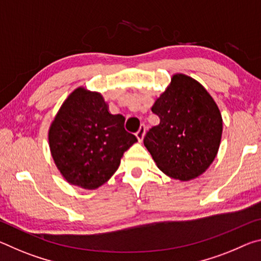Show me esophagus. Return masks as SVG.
<instances>
[{"mask_svg": "<svg viewBox=\"0 0 261 261\" xmlns=\"http://www.w3.org/2000/svg\"><path fill=\"white\" fill-rule=\"evenodd\" d=\"M145 134H146V126L140 125L139 130L136 132V137H137V139H138V141H143Z\"/></svg>", "mask_w": 261, "mask_h": 261, "instance_id": "esophagus-1", "label": "esophagus"}]
</instances>
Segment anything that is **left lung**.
<instances>
[{
    "instance_id": "1",
    "label": "left lung",
    "mask_w": 261,
    "mask_h": 261,
    "mask_svg": "<svg viewBox=\"0 0 261 261\" xmlns=\"http://www.w3.org/2000/svg\"><path fill=\"white\" fill-rule=\"evenodd\" d=\"M152 112L160 123L144 138L159 169L187 182L204 174L218 154L222 116L206 88L184 73H175Z\"/></svg>"
}]
</instances>
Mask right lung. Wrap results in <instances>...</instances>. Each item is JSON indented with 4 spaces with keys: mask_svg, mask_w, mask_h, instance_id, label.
Returning a JSON list of instances; mask_svg holds the SVG:
<instances>
[{
    "mask_svg": "<svg viewBox=\"0 0 261 261\" xmlns=\"http://www.w3.org/2000/svg\"><path fill=\"white\" fill-rule=\"evenodd\" d=\"M124 121L109 113L99 92L81 86L69 94L48 131L53 160L69 184L94 190L112 177L137 141Z\"/></svg>",
    "mask_w": 261,
    "mask_h": 261,
    "instance_id": "add662e5",
    "label": "right lung"
}]
</instances>
